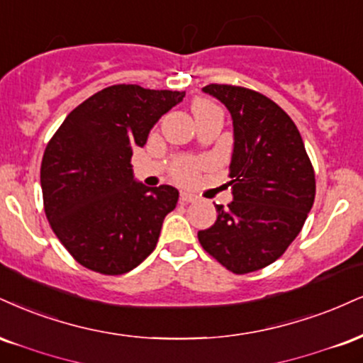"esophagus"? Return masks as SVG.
I'll list each match as a JSON object with an SVG mask.
<instances>
[{
    "label": "esophagus",
    "instance_id": "34e87169",
    "mask_svg": "<svg viewBox=\"0 0 363 363\" xmlns=\"http://www.w3.org/2000/svg\"><path fill=\"white\" fill-rule=\"evenodd\" d=\"M179 201H181L182 204H187V203H194L196 198L191 193H181V196H179Z\"/></svg>",
    "mask_w": 363,
    "mask_h": 363
}]
</instances>
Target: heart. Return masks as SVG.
Returning <instances> with one entry per match:
<instances>
[{
  "label": "heart",
  "instance_id": "heart-1",
  "mask_svg": "<svg viewBox=\"0 0 363 363\" xmlns=\"http://www.w3.org/2000/svg\"><path fill=\"white\" fill-rule=\"evenodd\" d=\"M215 110H218V106L215 103L208 101V99H196L193 103V113L196 116V121L203 120L204 116H208L209 113ZM198 172H199V164L191 159L177 160V162L172 165V176L176 177L179 182H184V184L194 182L196 177H198Z\"/></svg>",
  "mask_w": 363,
  "mask_h": 363
}]
</instances>
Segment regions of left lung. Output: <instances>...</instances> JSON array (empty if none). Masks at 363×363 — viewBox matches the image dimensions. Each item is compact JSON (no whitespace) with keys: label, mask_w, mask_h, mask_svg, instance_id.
I'll list each match as a JSON object with an SVG mask.
<instances>
[{"label":"left lung","mask_w":363,"mask_h":363,"mask_svg":"<svg viewBox=\"0 0 363 363\" xmlns=\"http://www.w3.org/2000/svg\"><path fill=\"white\" fill-rule=\"evenodd\" d=\"M228 108L235 147L230 164L233 201L216 204L201 247L233 274L276 262L303 230L316 194V179L298 126L267 96L242 86L203 87Z\"/></svg>","instance_id":"left-lung-1"}]
</instances>
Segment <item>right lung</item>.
Wrapping results in <instances>:
<instances>
[{
  "label": "right lung",
  "instance_id": "obj_1",
  "mask_svg": "<svg viewBox=\"0 0 363 363\" xmlns=\"http://www.w3.org/2000/svg\"><path fill=\"white\" fill-rule=\"evenodd\" d=\"M184 91L115 84L69 113L43 152L40 184L50 228L82 267L121 276L142 264L176 208L172 186L133 181V148Z\"/></svg>",
  "mask_w": 363,
  "mask_h": 363
}]
</instances>
